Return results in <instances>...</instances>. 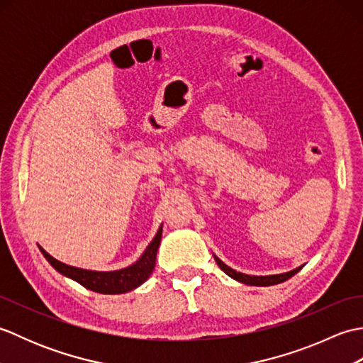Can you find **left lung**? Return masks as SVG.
I'll return each instance as SVG.
<instances>
[{
	"label": "left lung",
	"instance_id": "obj_1",
	"mask_svg": "<svg viewBox=\"0 0 363 363\" xmlns=\"http://www.w3.org/2000/svg\"><path fill=\"white\" fill-rule=\"evenodd\" d=\"M213 257H215V262H217V265H218L228 276L234 277V279L238 281V282H243V284H248V285H259V287H265V285L281 284V282H284V281L290 279L291 276H295V274L299 272V269L303 268V267H298V268H295V269H291V272H289V273L273 274V276H250V274L238 273V272H235V269L229 268L228 265L223 264V262H221L217 256H213Z\"/></svg>",
	"mask_w": 363,
	"mask_h": 363
}]
</instances>
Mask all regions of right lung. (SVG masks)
Returning <instances> with one entry per match:
<instances>
[{
	"mask_svg": "<svg viewBox=\"0 0 363 363\" xmlns=\"http://www.w3.org/2000/svg\"><path fill=\"white\" fill-rule=\"evenodd\" d=\"M160 238L162 226L159 228L156 237L152 238V242L148 245V248L142 254V257L138 259L134 265L117 269V272H90V269L65 265L62 262L51 257L48 252L40 248V246H38V248H40L45 259L48 260L60 274L79 282L82 287H86L91 291L104 293V295H115V293H126L134 290L138 285H142L148 279L150 274L152 273L154 265H156V254L160 245Z\"/></svg>",
	"mask_w": 363,
	"mask_h": 363,
	"instance_id": "1",
	"label": "right lung"
}]
</instances>
